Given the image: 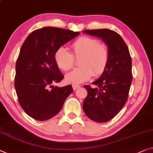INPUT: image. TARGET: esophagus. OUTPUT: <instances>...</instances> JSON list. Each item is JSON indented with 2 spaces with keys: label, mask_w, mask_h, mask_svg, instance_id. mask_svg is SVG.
I'll list each match as a JSON object with an SVG mask.
<instances>
[{
  "label": "esophagus",
  "mask_w": 153,
  "mask_h": 153,
  "mask_svg": "<svg viewBox=\"0 0 153 153\" xmlns=\"http://www.w3.org/2000/svg\"><path fill=\"white\" fill-rule=\"evenodd\" d=\"M79 88H80V85L77 84H72V88H73L74 90H76V89H78Z\"/></svg>",
  "instance_id": "obj_1"
}]
</instances>
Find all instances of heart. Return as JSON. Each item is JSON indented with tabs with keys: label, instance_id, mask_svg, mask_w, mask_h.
I'll return each mask as SVG.
<instances>
[{
	"label": "heart",
	"instance_id": "b5f03b06",
	"mask_svg": "<svg viewBox=\"0 0 153 153\" xmlns=\"http://www.w3.org/2000/svg\"><path fill=\"white\" fill-rule=\"evenodd\" d=\"M73 55L65 48L59 47L55 53V61L63 71L71 70L74 65V58L81 57L79 68L65 76L68 83H80L87 81L92 75L99 76L105 72L109 61V50L107 45L97 39L81 37L71 44Z\"/></svg>",
	"mask_w": 153,
	"mask_h": 153
}]
</instances>
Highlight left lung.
<instances>
[{
	"mask_svg": "<svg viewBox=\"0 0 153 153\" xmlns=\"http://www.w3.org/2000/svg\"><path fill=\"white\" fill-rule=\"evenodd\" d=\"M85 33L99 37L109 50V61L105 72L93 84L84 85L88 96L83 109L89 118L106 123L114 117L127 100L132 81V62L127 46L114 30L102 29L85 30Z\"/></svg>",
	"mask_w": 153,
	"mask_h": 153,
	"instance_id": "obj_1",
	"label": "left lung"
}]
</instances>
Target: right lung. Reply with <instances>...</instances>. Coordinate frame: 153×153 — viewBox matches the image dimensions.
I'll return each mask as SVG.
<instances>
[{
	"label": "right lung",
	"instance_id": "1",
	"mask_svg": "<svg viewBox=\"0 0 153 153\" xmlns=\"http://www.w3.org/2000/svg\"><path fill=\"white\" fill-rule=\"evenodd\" d=\"M79 34L46 27L33 31L23 43L16 62L14 84L20 106L33 119L52 118L73 91L70 85H53L64 77L55 62V53Z\"/></svg>",
	"mask_w": 153,
	"mask_h": 153
}]
</instances>
